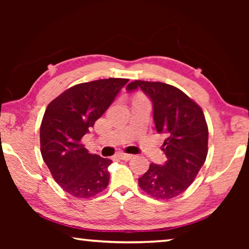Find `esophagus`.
<instances>
[{
    "mask_svg": "<svg viewBox=\"0 0 249 249\" xmlns=\"http://www.w3.org/2000/svg\"><path fill=\"white\" fill-rule=\"evenodd\" d=\"M117 157H119L120 159H122V160H126V161H127V160H130L133 158V155H129V154H124V153H120L119 155H117Z\"/></svg>",
    "mask_w": 249,
    "mask_h": 249,
    "instance_id": "obj_1",
    "label": "esophagus"
}]
</instances>
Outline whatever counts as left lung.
<instances>
[{
  "instance_id": "8db88e82",
  "label": "left lung",
  "mask_w": 249,
  "mask_h": 249,
  "mask_svg": "<svg viewBox=\"0 0 249 249\" xmlns=\"http://www.w3.org/2000/svg\"><path fill=\"white\" fill-rule=\"evenodd\" d=\"M141 89L153 103V115L158 134L166 140L163 148L167 161L149 169L138 184L156 199L168 200L189 188L208 155L209 130L202 108L178 88L162 82H130L126 90Z\"/></svg>"
}]
</instances>
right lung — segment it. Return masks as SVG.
Here are the masks:
<instances>
[{
	"mask_svg": "<svg viewBox=\"0 0 249 249\" xmlns=\"http://www.w3.org/2000/svg\"><path fill=\"white\" fill-rule=\"evenodd\" d=\"M128 79L80 83L48 104L40 125V153L56 182L75 197L102 192L109 181L111 159L90 154L81 138L93 127Z\"/></svg>",
	"mask_w": 249,
	"mask_h": 249,
	"instance_id": "1",
	"label": "right lung"
}]
</instances>
